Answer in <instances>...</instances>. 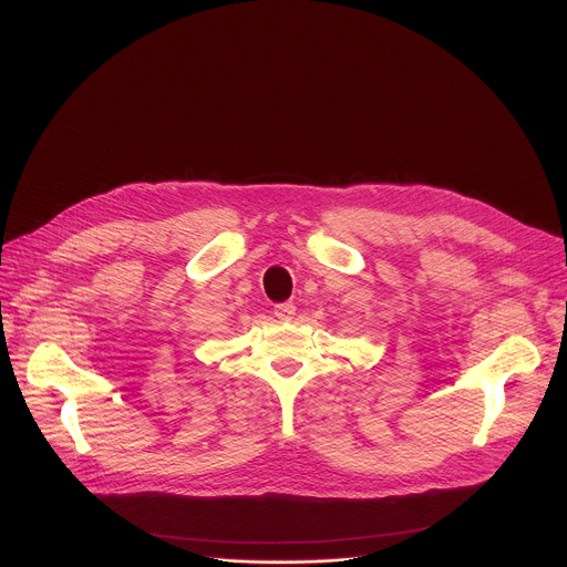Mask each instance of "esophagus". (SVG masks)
Instances as JSON below:
<instances>
[{"label": "esophagus", "instance_id": "1", "mask_svg": "<svg viewBox=\"0 0 567 567\" xmlns=\"http://www.w3.org/2000/svg\"><path fill=\"white\" fill-rule=\"evenodd\" d=\"M295 303L292 301H286V303H277L275 306V316L279 318V320H292V316H295Z\"/></svg>", "mask_w": 567, "mask_h": 567}]
</instances>
